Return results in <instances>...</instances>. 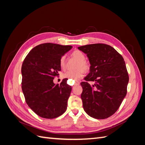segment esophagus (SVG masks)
Instances as JSON below:
<instances>
[{"label":"esophagus","mask_w":145,"mask_h":145,"mask_svg":"<svg viewBox=\"0 0 145 145\" xmlns=\"http://www.w3.org/2000/svg\"><path fill=\"white\" fill-rule=\"evenodd\" d=\"M80 84V82H76L75 83H74V86H76L77 85H79Z\"/></svg>","instance_id":"1"}]
</instances>
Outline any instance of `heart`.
I'll return each mask as SVG.
<instances>
[{"instance_id": "b5f03b06", "label": "heart", "mask_w": 145, "mask_h": 145, "mask_svg": "<svg viewBox=\"0 0 145 145\" xmlns=\"http://www.w3.org/2000/svg\"><path fill=\"white\" fill-rule=\"evenodd\" d=\"M72 56L78 61V63H77L76 67L77 69L76 70H72V71H67L63 74V76L65 78H69L71 80H78L84 75V70L85 71H89V65L85 60V55L79 50H76L73 51L72 53ZM60 66L62 69H65L66 63L65 56L61 57L60 59Z\"/></svg>"}]
</instances>
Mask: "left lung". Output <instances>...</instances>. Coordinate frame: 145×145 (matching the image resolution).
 Masks as SVG:
<instances>
[{
  "instance_id": "obj_1",
  "label": "left lung",
  "mask_w": 145,
  "mask_h": 145,
  "mask_svg": "<svg viewBox=\"0 0 145 145\" xmlns=\"http://www.w3.org/2000/svg\"><path fill=\"white\" fill-rule=\"evenodd\" d=\"M86 54L90 72L81 82V99L87 114L97 119L113 115L127 93L128 73L123 57L108 45L103 43L78 47ZM88 81H93V85Z\"/></svg>"
}]
</instances>
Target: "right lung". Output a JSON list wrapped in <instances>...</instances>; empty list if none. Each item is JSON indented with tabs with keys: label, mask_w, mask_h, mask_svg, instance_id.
I'll list each match as a JSON object with an SVG mask.
<instances>
[{
	"label": "right lung",
	"mask_w": 145,
	"mask_h": 145,
	"mask_svg": "<svg viewBox=\"0 0 145 145\" xmlns=\"http://www.w3.org/2000/svg\"><path fill=\"white\" fill-rule=\"evenodd\" d=\"M72 48L46 43L29 51L22 66V89L28 106L37 115L54 118L62 115L67 108L72 88L63 78L54 84L55 77L61 71L60 59Z\"/></svg>",
	"instance_id": "obj_1"
}]
</instances>
